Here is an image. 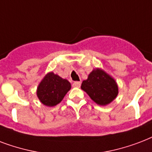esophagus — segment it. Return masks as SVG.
I'll list each match as a JSON object with an SVG mask.
<instances>
[{
    "label": "esophagus",
    "mask_w": 152,
    "mask_h": 152,
    "mask_svg": "<svg viewBox=\"0 0 152 152\" xmlns=\"http://www.w3.org/2000/svg\"><path fill=\"white\" fill-rule=\"evenodd\" d=\"M73 86L79 88V87L81 86V82H75L73 83Z\"/></svg>",
    "instance_id": "34e87169"
}]
</instances>
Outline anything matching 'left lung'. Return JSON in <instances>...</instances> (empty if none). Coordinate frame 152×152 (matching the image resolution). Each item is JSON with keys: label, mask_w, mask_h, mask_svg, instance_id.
Masks as SVG:
<instances>
[{"label": "left lung", "mask_w": 152, "mask_h": 152, "mask_svg": "<svg viewBox=\"0 0 152 152\" xmlns=\"http://www.w3.org/2000/svg\"><path fill=\"white\" fill-rule=\"evenodd\" d=\"M81 88L99 105L109 104L118 94L116 81L99 68L89 74L88 78L82 82Z\"/></svg>", "instance_id": "obj_1"}]
</instances>
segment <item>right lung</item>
<instances>
[{
    "label": "right lung",
    "instance_id": "add662e5",
    "mask_svg": "<svg viewBox=\"0 0 152 152\" xmlns=\"http://www.w3.org/2000/svg\"><path fill=\"white\" fill-rule=\"evenodd\" d=\"M71 85L66 79L50 72L45 75L37 88V97L42 104L52 107L62 102Z\"/></svg>",
    "mask_w": 152,
    "mask_h": 152
}]
</instances>
